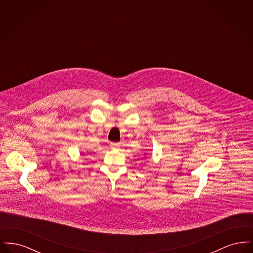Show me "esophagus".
Masks as SVG:
<instances>
[{
  "label": "esophagus",
  "instance_id": "34e87169",
  "mask_svg": "<svg viewBox=\"0 0 253 253\" xmlns=\"http://www.w3.org/2000/svg\"><path fill=\"white\" fill-rule=\"evenodd\" d=\"M120 146H121L120 143H116V142H112V143H111V148H112V149H119Z\"/></svg>",
  "mask_w": 253,
  "mask_h": 253
}]
</instances>
